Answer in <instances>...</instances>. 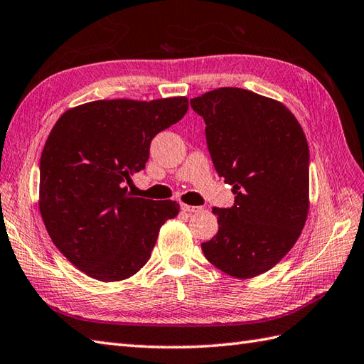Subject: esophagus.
<instances>
[{
	"mask_svg": "<svg viewBox=\"0 0 364 364\" xmlns=\"http://www.w3.org/2000/svg\"><path fill=\"white\" fill-rule=\"evenodd\" d=\"M181 210H183L184 213H188V214H194V213H200V211H202V206H191V205L181 203Z\"/></svg>",
	"mask_w": 364,
	"mask_h": 364,
	"instance_id": "34e87169",
	"label": "esophagus"
}]
</instances>
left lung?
I'll return each instance as SVG.
<instances>
[{"instance_id": "1", "label": "left lung", "mask_w": 364, "mask_h": 364, "mask_svg": "<svg viewBox=\"0 0 364 364\" xmlns=\"http://www.w3.org/2000/svg\"><path fill=\"white\" fill-rule=\"evenodd\" d=\"M191 107L205 120L215 172L236 196L231 208H213L219 230L202 244L203 255L231 277L264 274L292 249L306 220L304 129L288 107L245 89L211 90Z\"/></svg>"}]
</instances>
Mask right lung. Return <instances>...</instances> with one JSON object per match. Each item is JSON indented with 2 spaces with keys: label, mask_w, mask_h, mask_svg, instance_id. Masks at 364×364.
Wrapping results in <instances>:
<instances>
[{
  "label": "right lung",
  "mask_w": 364,
  "mask_h": 364,
  "mask_svg": "<svg viewBox=\"0 0 364 364\" xmlns=\"http://www.w3.org/2000/svg\"><path fill=\"white\" fill-rule=\"evenodd\" d=\"M188 98L98 100L63 114L41 158V214L59 252L100 282H119L150 259L172 200L133 197L150 144L188 112Z\"/></svg>",
  "instance_id": "1"
}]
</instances>
